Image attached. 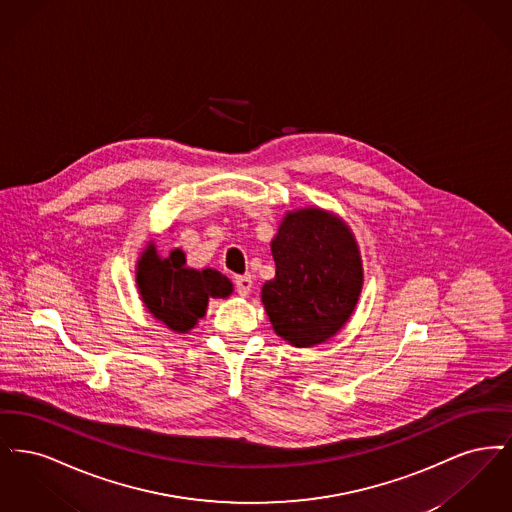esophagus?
I'll return each mask as SVG.
<instances>
[{"instance_id": "esophagus-1", "label": "esophagus", "mask_w": 512, "mask_h": 512, "mask_svg": "<svg viewBox=\"0 0 512 512\" xmlns=\"http://www.w3.org/2000/svg\"><path fill=\"white\" fill-rule=\"evenodd\" d=\"M234 284H236V290H238L240 295H247L249 290H251V286H253V280H251L249 274H244V276H236Z\"/></svg>"}]
</instances>
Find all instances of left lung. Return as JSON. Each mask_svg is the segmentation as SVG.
Returning <instances> with one entry per match:
<instances>
[{
  "mask_svg": "<svg viewBox=\"0 0 512 512\" xmlns=\"http://www.w3.org/2000/svg\"><path fill=\"white\" fill-rule=\"evenodd\" d=\"M276 276L263 286L272 328L295 347L332 338L351 317L363 267L353 234L320 211L288 213L270 245Z\"/></svg>",
  "mask_w": 512,
  "mask_h": 512,
  "instance_id": "1",
  "label": "left lung"
}]
</instances>
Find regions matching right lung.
Segmentation results:
<instances>
[{
	"label": "right lung",
	"mask_w": 512,
	"mask_h": 512,
	"mask_svg": "<svg viewBox=\"0 0 512 512\" xmlns=\"http://www.w3.org/2000/svg\"><path fill=\"white\" fill-rule=\"evenodd\" d=\"M136 282L149 313L163 320L174 332H188L205 315L209 297H228L232 282L219 270L186 267L180 249L161 259L153 245L138 263Z\"/></svg>",
	"instance_id": "obj_1"
}]
</instances>
